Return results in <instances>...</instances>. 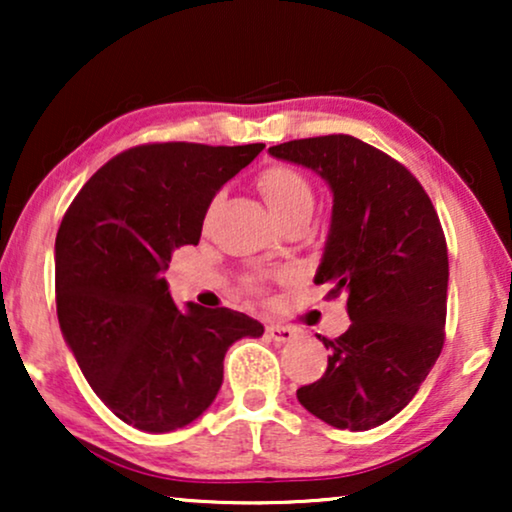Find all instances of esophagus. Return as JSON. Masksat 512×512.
Returning <instances> with one entry per match:
<instances>
[{
    "mask_svg": "<svg viewBox=\"0 0 512 512\" xmlns=\"http://www.w3.org/2000/svg\"><path fill=\"white\" fill-rule=\"evenodd\" d=\"M268 335L275 342H293L298 338V331L291 326H284V324H270L268 326Z\"/></svg>",
    "mask_w": 512,
    "mask_h": 512,
    "instance_id": "obj_1",
    "label": "esophagus"
}]
</instances>
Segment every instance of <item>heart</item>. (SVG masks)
<instances>
[{
	"mask_svg": "<svg viewBox=\"0 0 512 512\" xmlns=\"http://www.w3.org/2000/svg\"><path fill=\"white\" fill-rule=\"evenodd\" d=\"M265 202L279 221L314 207V193L310 181L289 165H272L258 174Z\"/></svg>",
	"mask_w": 512,
	"mask_h": 512,
	"instance_id": "1",
	"label": "heart"
}]
</instances>
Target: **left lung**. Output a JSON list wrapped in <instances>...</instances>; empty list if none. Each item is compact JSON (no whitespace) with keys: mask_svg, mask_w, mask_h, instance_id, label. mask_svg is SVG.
Wrapping results in <instances>:
<instances>
[{"mask_svg":"<svg viewBox=\"0 0 512 512\" xmlns=\"http://www.w3.org/2000/svg\"><path fill=\"white\" fill-rule=\"evenodd\" d=\"M270 156L317 172L333 191L328 240L314 275L347 298L352 326L324 342L328 368L296 391L335 429L366 431L412 401L445 342L447 242L422 184L405 165L349 135L293 139Z\"/></svg>","mask_w":512,"mask_h":512,"instance_id":"8db88e82","label":"left lung"}]
</instances>
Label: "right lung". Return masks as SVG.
I'll return each mask as SVG.
<instances>
[{"instance_id":"obj_1","label":"right lung","mask_w":512,"mask_h":512,"mask_svg":"<svg viewBox=\"0 0 512 512\" xmlns=\"http://www.w3.org/2000/svg\"><path fill=\"white\" fill-rule=\"evenodd\" d=\"M265 144H142L111 158L81 188L55 237L58 321L102 403L139 431L191 424L219 394L223 356L263 326L247 314L188 303L163 272L198 244L216 191Z\"/></svg>"}]
</instances>
